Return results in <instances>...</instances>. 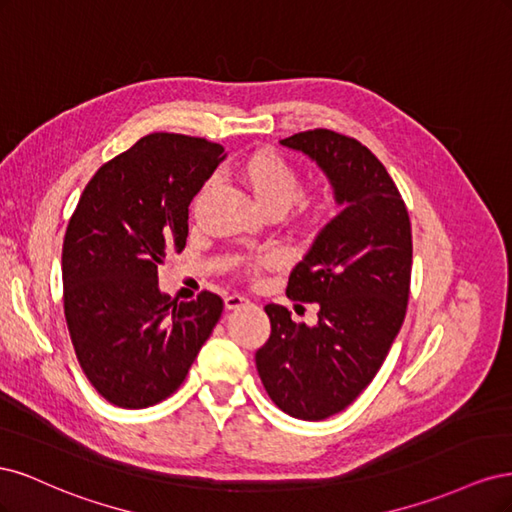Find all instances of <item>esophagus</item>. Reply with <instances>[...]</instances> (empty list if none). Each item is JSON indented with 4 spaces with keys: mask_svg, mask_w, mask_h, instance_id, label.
Returning <instances> with one entry per match:
<instances>
[{
    "mask_svg": "<svg viewBox=\"0 0 512 512\" xmlns=\"http://www.w3.org/2000/svg\"><path fill=\"white\" fill-rule=\"evenodd\" d=\"M245 303H250V301H247L245 297H241V294H228V297L224 299L226 309H239V307L245 305Z\"/></svg>",
    "mask_w": 512,
    "mask_h": 512,
    "instance_id": "34e87169",
    "label": "esophagus"
}]
</instances>
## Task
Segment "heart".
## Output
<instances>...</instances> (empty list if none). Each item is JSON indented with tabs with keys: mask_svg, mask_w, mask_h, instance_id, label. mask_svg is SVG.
Masks as SVG:
<instances>
[{
	"mask_svg": "<svg viewBox=\"0 0 512 512\" xmlns=\"http://www.w3.org/2000/svg\"><path fill=\"white\" fill-rule=\"evenodd\" d=\"M239 179L247 185L256 198V203L265 211L284 213L297 203L303 192V181L299 170L288 160L277 156L273 151H258L245 158L239 166ZM301 218L307 226H318L327 222L333 213V203L329 196H312L299 200ZM273 258H262L258 265H265Z\"/></svg>",
	"mask_w": 512,
	"mask_h": 512,
	"instance_id": "heart-1",
	"label": "heart"
}]
</instances>
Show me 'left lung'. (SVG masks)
<instances>
[{"mask_svg": "<svg viewBox=\"0 0 512 512\" xmlns=\"http://www.w3.org/2000/svg\"><path fill=\"white\" fill-rule=\"evenodd\" d=\"M280 143L318 164L344 209L318 232L286 288L290 299L320 305L318 322L297 324L284 305L269 303L271 335L256 369L277 408L322 421L374 380L404 324L412 228L391 175L359 141L318 128Z\"/></svg>", "mask_w": 512, "mask_h": 512, "instance_id": "left-lung-1", "label": "left lung"}]
</instances>
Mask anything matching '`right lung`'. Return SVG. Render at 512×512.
Returning <instances> with one entry per match:
<instances>
[{"label":"right lung","instance_id":"obj_1","mask_svg":"<svg viewBox=\"0 0 512 512\" xmlns=\"http://www.w3.org/2000/svg\"><path fill=\"white\" fill-rule=\"evenodd\" d=\"M224 147L149 134L98 168L68 222L61 277L72 346L94 389L119 408L173 395L218 324L213 292L173 301L158 267L188 239V213Z\"/></svg>","mask_w":512,"mask_h":512}]
</instances>
